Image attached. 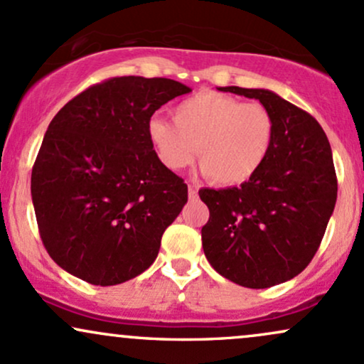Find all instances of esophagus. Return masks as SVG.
<instances>
[{
  "label": "esophagus",
  "instance_id": "obj_1",
  "mask_svg": "<svg viewBox=\"0 0 364 364\" xmlns=\"http://www.w3.org/2000/svg\"><path fill=\"white\" fill-rule=\"evenodd\" d=\"M188 196H190V198H196V196H198V191H196L195 186H188Z\"/></svg>",
  "mask_w": 364,
  "mask_h": 364
}]
</instances>
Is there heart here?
<instances>
[{
	"mask_svg": "<svg viewBox=\"0 0 364 364\" xmlns=\"http://www.w3.org/2000/svg\"><path fill=\"white\" fill-rule=\"evenodd\" d=\"M173 121L154 118L149 139L164 168L179 171L195 152L205 176L215 185L248 181L269 157L275 136L272 112L260 102L202 90L178 104Z\"/></svg>",
	"mask_w": 364,
	"mask_h": 364,
	"instance_id": "1",
	"label": "heart"
}]
</instances>
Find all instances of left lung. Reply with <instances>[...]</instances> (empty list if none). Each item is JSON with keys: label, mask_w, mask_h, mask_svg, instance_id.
I'll return each instance as SVG.
<instances>
[{"label": "left lung", "mask_w": 364, "mask_h": 364, "mask_svg": "<svg viewBox=\"0 0 364 364\" xmlns=\"http://www.w3.org/2000/svg\"><path fill=\"white\" fill-rule=\"evenodd\" d=\"M258 99L275 136L263 166L240 188L198 191L210 217L202 228L208 263L252 289L301 274L315 257L337 200L332 150L318 121L272 90L220 87Z\"/></svg>", "instance_id": "obj_1"}]
</instances>
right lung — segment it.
<instances>
[{
    "instance_id": "1",
    "label": "right lung",
    "mask_w": 364,
    "mask_h": 364,
    "mask_svg": "<svg viewBox=\"0 0 364 364\" xmlns=\"http://www.w3.org/2000/svg\"><path fill=\"white\" fill-rule=\"evenodd\" d=\"M191 92L171 78L114 77L54 116L32 168L41 240L63 270L114 286L152 265L188 186L149 139L159 107Z\"/></svg>"
}]
</instances>
